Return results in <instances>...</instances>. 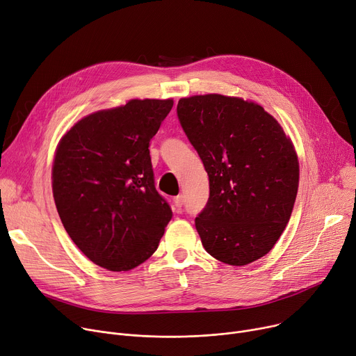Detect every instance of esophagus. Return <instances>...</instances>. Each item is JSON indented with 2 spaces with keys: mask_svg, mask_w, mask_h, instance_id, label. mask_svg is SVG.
<instances>
[{
  "mask_svg": "<svg viewBox=\"0 0 356 356\" xmlns=\"http://www.w3.org/2000/svg\"><path fill=\"white\" fill-rule=\"evenodd\" d=\"M184 197L182 195H178V197H175L174 198V205H175V209L179 212L181 211V208H182V205H184Z\"/></svg>",
  "mask_w": 356,
  "mask_h": 356,
  "instance_id": "34e87169",
  "label": "esophagus"
}]
</instances>
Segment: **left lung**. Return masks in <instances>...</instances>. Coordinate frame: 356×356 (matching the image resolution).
<instances>
[{
    "label": "left lung",
    "mask_w": 356,
    "mask_h": 356,
    "mask_svg": "<svg viewBox=\"0 0 356 356\" xmlns=\"http://www.w3.org/2000/svg\"><path fill=\"white\" fill-rule=\"evenodd\" d=\"M177 114L209 178L195 218L205 251L242 266L266 255L295 204L299 163L291 140L265 109L220 94L178 101Z\"/></svg>",
    "instance_id": "left-lung-1"
}]
</instances>
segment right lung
I'll list each match as a JSON object with an SVG mask.
<instances>
[{"mask_svg":"<svg viewBox=\"0 0 356 356\" xmlns=\"http://www.w3.org/2000/svg\"><path fill=\"white\" fill-rule=\"evenodd\" d=\"M172 99H131L78 121L58 144L52 194L70 238L94 264L129 270L158 248L172 211L155 188L149 141Z\"/></svg>","mask_w":356,"mask_h":356,"instance_id":"1","label":"right lung"}]
</instances>
